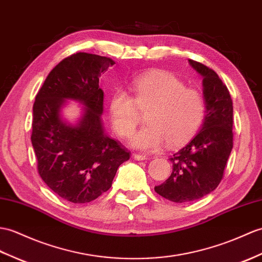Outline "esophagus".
Masks as SVG:
<instances>
[{"label": "esophagus", "mask_w": 262, "mask_h": 262, "mask_svg": "<svg viewBox=\"0 0 262 262\" xmlns=\"http://www.w3.org/2000/svg\"><path fill=\"white\" fill-rule=\"evenodd\" d=\"M133 159L135 161H145L147 160V156L146 155H141V154H133Z\"/></svg>", "instance_id": "obj_1"}]
</instances>
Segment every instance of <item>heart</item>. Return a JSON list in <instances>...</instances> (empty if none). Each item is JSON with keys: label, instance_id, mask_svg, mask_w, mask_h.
Segmentation results:
<instances>
[{"label": "heart", "instance_id": "b5f03b06", "mask_svg": "<svg viewBox=\"0 0 262 262\" xmlns=\"http://www.w3.org/2000/svg\"><path fill=\"white\" fill-rule=\"evenodd\" d=\"M134 98L125 90H116L108 102L112 125L119 136L135 130L139 111L146 112L143 127L129 138V145L145 151L156 150L167 143L180 146L195 135L205 116L202 94L165 71H153L135 78Z\"/></svg>", "mask_w": 262, "mask_h": 262}]
</instances>
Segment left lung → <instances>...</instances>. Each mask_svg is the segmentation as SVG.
<instances>
[{
    "label": "left lung",
    "instance_id": "1",
    "mask_svg": "<svg viewBox=\"0 0 262 262\" xmlns=\"http://www.w3.org/2000/svg\"><path fill=\"white\" fill-rule=\"evenodd\" d=\"M188 63L203 79L204 121L196 135L169 159L171 176L154 187L175 203L192 202L214 191L233 147V106L228 88L206 66L193 60Z\"/></svg>",
    "mask_w": 262,
    "mask_h": 262
}]
</instances>
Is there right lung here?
Wrapping results in <instances>:
<instances>
[{
    "mask_svg": "<svg viewBox=\"0 0 262 262\" xmlns=\"http://www.w3.org/2000/svg\"><path fill=\"white\" fill-rule=\"evenodd\" d=\"M112 59L78 52L63 59L48 75L33 105L31 142L45 183L72 203H88L112 186L129 151L106 135L101 115L103 91L99 78ZM68 101L83 106L75 122L62 111Z\"/></svg>",
    "mask_w": 262,
    "mask_h": 262,
    "instance_id": "obj_1",
    "label": "right lung"
}]
</instances>
